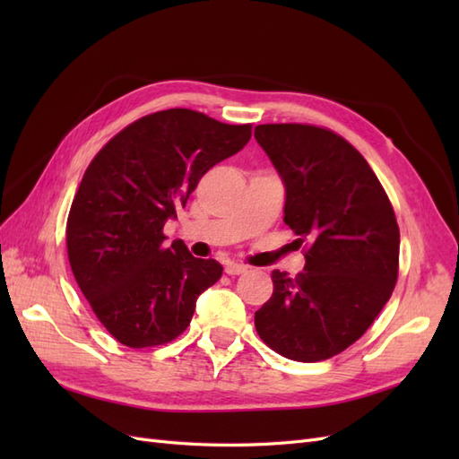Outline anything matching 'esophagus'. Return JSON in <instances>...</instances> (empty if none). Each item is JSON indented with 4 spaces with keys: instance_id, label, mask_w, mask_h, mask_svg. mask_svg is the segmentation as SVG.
I'll return each instance as SVG.
<instances>
[{
    "instance_id": "1",
    "label": "esophagus",
    "mask_w": 459,
    "mask_h": 459,
    "mask_svg": "<svg viewBox=\"0 0 459 459\" xmlns=\"http://www.w3.org/2000/svg\"><path fill=\"white\" fill-rule=\"evenodd\" d=\"M245 272H247V266H241V264H235V262L226 264V273L228 275H239V273H245Z\"/></svg>"
}]
</instances>
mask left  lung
<instances>
[{
	"instance_id": "8db88e82",
	"label": "left lung",
	"mask_w": 459,
	"mask_h": 459,
	"mask_svg": "<svg viewBox=\"0 0 459 459\" xmlns=\"http://www.w3.org/2000/svg\"><path fill=\"white\" fill-rule=\"evenodd\" d=\"M258 145L285 186V224L308 241L295 280L273 270L255 314L260 339L297 362H322L364 335L391 299L400 230L368 160L335 132L260 124Z\"/></svg>"
}]
</instances>
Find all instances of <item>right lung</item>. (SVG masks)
<instances>
[{
	"mask_svg": "<svg viewBox=\"0 0 459 459\" xmlns=\"http://www.w3.org/2000/svg\"><path fill=\"white\" fill-rule=\"evenodd\" d=\"M251 140L197 110L169 108L135 120L90 162L66 221L74 280L118 342L145 349L187 329L203 290L221 277L216 260L164 247L162 228L199 179Z\"/></svg>",
	"mask_w": 459,
	"mask_h": 459,
	"instance_id": "1",
	"label": "right lung"
}]
</instances>
